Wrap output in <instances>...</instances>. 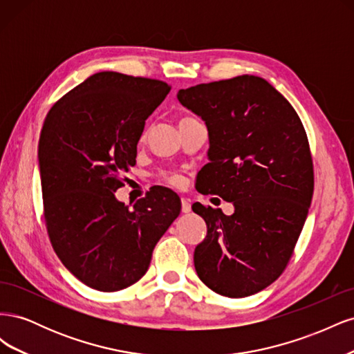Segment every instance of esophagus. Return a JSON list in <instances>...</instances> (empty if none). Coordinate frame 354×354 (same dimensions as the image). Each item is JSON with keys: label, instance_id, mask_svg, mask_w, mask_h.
<instances>
[{"label": "esophagus", "instance_id": "esophagus-1", "mask_svg": "<svg viewBox=\"0 0 354 354\" xmlns=\"http://www.w3.org/2000/svg\"><path fill=\"white\" fill-rule=\"evenodd\" d=\"M192 209L190 202L186 198H181V211L183 212H189Z\"/></svg>", "mask_w": 354, "mask_h": 354}]
</instances>
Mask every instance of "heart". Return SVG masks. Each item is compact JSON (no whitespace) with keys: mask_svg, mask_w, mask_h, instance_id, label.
<instances>
[{"mask_svg":"<svg viewBox=\"0 0 354 354\" xmlns=\"http://www.w3.org/2000/svg\"><path fill=\"white\" fill-rule=\"evenodd\" d=\"M186 120H192V118L190 116H183L180 120V122L186 121ZM159 178L164 180L165 183H168L171 186H181V185H183V177H181L177 173H174V171H160Z\"/></svg>","mask_w":354,"mask_h":354,"instance_id":"1","label":"heart"}]
</instances>
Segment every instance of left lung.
I'll return each instance as SVG.
<instances>
[{
  "label": "left lung",
  "mask_w": 354,
  "mask_h": 354,
  "mask_svg": "<svg viewBox=\"0 0 354 354\" xmlns=\"http://www.w3.org/2000/svg\"><path fill=\"white\" fill-rule=\"evenodd\" d=\"M177 99L209 134V162L196 189L234 205L232 216L192 207L207 223L195 248L196 273L223 297H250L283 273L307 218L315 171L303 122L279 91L254 75L199 84Z\"/></svg>",
  "instance_id": "1"
}]
</instances>
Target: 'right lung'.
Wrapping results in <instances>:
<instances>
[{
	"label": "right lung",
	"instance_id": "right-lung-1",
	"mask_svg": "<svg viewBox=\"0 0 354 354\" xmlns=\"http://www.w3.org/2000/svg\"><path fill=\"white\" fill-rule=\"evenodd\" d=\"M169 90L159 80L99 72L53 104L42 124L38 160L48 238L63 266L97 291L140 281L180 214L178 196L164 187L149 190L133 208L115 198L136 165L145 121Z\"/></svg>",
	"mask_w": 354,
	"mask_h": 354
}]
</instances>
